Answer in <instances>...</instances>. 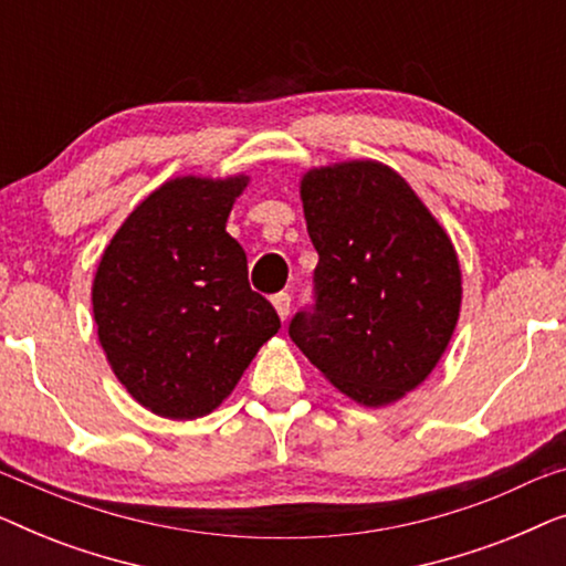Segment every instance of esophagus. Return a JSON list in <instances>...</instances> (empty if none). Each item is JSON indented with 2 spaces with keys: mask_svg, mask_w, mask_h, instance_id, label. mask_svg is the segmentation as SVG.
<instances>
[{
  "mask_svg": "<svg viewBox=\"0 0 566 566\" xmlns=\"http://www.w3.org/2000/svg\"><path fill=\"white\" fill-rule=\"evenodd\" d=\"M273 306H275V312H277V316H281L283 322L289 319V314H291V296H289V293H285V291L275 293V296H273Z\"/></svg>",
  "mask_w": 566,
  "mask_h": 566,
  "instance_id": "obj_1",
  "label": "esophagus"
}]
</instances>
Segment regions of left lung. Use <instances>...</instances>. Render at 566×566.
I'll use <instances>...</instances> for the list:
<instances>
[{
  "label": "left lung",
  "mask_w": 566,
  "mask_h": 566,
  "mask_svg": "<svg viewBox=\"0 0 566 566\" xmlns=\"http://www.w3.org/2000/svg\"><path fill=\"white\" fill-rule=\"evenodd\" d=\"M301 200L319 262L314 304L293 314L289 335L347 397L391 405L428 378L455 329L451 239L378 161L312 169Z\"/></svg>",
  "instance_id": "1"
}]
</instances>
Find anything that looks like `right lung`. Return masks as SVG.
Returning <instances> with one entry per match:
<instances>
[{
    "label": "right lung",
    "instance_id": "1",
    "mask_svg": "<svg viewBox=\"0 0 566 566\" xmlns=\"http://www.w3.org/2000/svg\"><path fill=\"white\" fill-rule=\"evenodd\" d=\"M247 177H177L154 190L107 244L92 285L99 345L138 405L196 420L221 405L281 329L250 289L227 219Z\"/></svg>",
    "mask_w": 566,
    "mask_h": 566
}]
</instances>
